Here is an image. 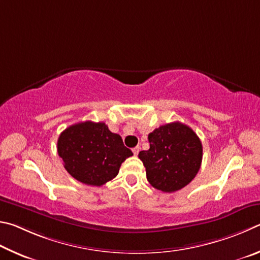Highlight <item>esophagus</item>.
<instances>
[{"label": "esophagus", "instance_id": "34e87169", "mask_svg": "<svg viewBox=\"0 0 260 260\" xmlns=\"http://www.w3.org/2000/svg\"><path fill=\"white\" fill-rule=\"evenodd\" d=\"M139 151H140V147H139V146H136L135 148H133V152H134L135 155H138Z\"/></svg>", "mask_w": 260, "mask_h": 260}]
</instances>
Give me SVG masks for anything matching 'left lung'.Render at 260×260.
<instances>
[{"mask_svg":"<svg viewBox=\"0 0 260 260\" xmlns=\"http://www.w3.org/2000/svg\"><path fill=\"white\" fill-rule=\"evenodd\" d=\"M149 149L138 157L146 168L154 188L172 193L188 185L200 170L202 143L189 126L180 122L161 125L148 135Z\"/></svg>","mask_w":260,"mask_h":260,"instance_id":"1","label":"left lung"}]
</instances>
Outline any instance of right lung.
Masks as SVG:
<instances>
[{"label": "right lung", "instance_id": "obj_1", "mask_svg": "<svg viewBox=\"0 0 260 260\" xmlns=\"http://www.w3.org/2000/svg\"><path fill=\"white\" fill-rule=\"evenodd\" d=\"M58 155L73 178L90 186H102L115 178L125 158L134 154L104 122H80L68 126L57 143Z\"/></svg>", "mask_w": 260, "mask_h": 260}]
</instances>
